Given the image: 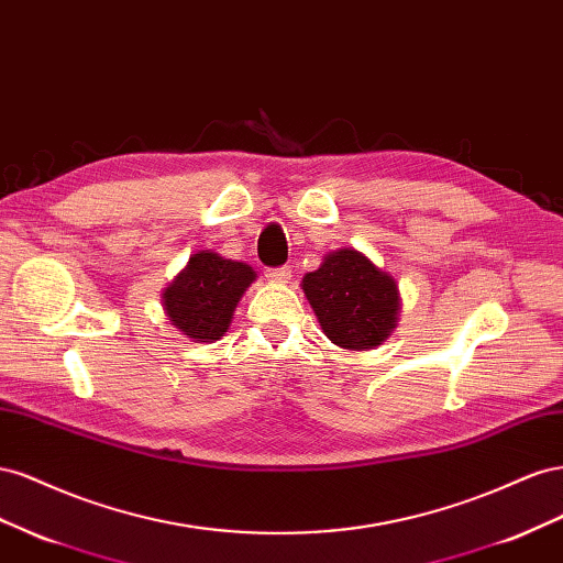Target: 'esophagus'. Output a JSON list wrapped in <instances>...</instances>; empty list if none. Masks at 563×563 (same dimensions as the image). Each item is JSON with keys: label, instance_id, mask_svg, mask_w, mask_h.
<instances>
[{"label": "esophagus", "instance_id": "34e87169", "mask_svg": "<svg viewBox=\"0 0 563 563\" xmlns=\"http://www.w3.org/2000/svg\"><path fill=\"white\" fill-rule=\"evenodd\" d=\"M264 276L271 283H287L292 276V271H290V266H276V268H266Z\"/></svg>", "mask_w": 563, "mask_h": 563}]
</instances>
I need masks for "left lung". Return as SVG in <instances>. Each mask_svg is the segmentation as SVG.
Instances as JSON below:
<instances>
[{"label": "left lung", "instance_id": "obj_1", "mask_svg": "<svg viewBox=\"0 0 563 563\" xmlns=\"http://www.w3.org/2000/svg\"><path fill=\"white\" fill-rule=\"evenodd\" d=\"M301 290L325 336L336 346L373 349L387 340L396 325L398 287L394 278L356 250L328 254L323 266L307 273Z\"/></svg>", "mask_w": 563, "mask_h": 563}]
</instances>
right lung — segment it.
Instances as JSON below:
<instances>
[{"instance_id": "1", "label": "right lung", "mask_w": 563, "mask_h": 563, "mask_svg": "<svg viewBox=\"0 0 563 563\" xmlns=\"http://www.w3.org/2000/svg\"><path fill=\"white\" fill-rule=\"evenodd\" d=\"M254 278L252 266L243 262L223 260L207 250L192 254L188 266L163 295L172 325L190 340H221L229 330L238 299Z\"/></svg>"}]
</instances>
